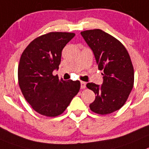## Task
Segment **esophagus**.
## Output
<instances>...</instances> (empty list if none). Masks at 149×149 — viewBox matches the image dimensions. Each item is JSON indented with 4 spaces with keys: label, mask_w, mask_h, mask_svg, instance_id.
<instances>
[{
    "label": "esophagus",
    "mask_w": 149,
    "mask_h": 149,
    "mask_svg": "<svg viewBox=\"0 0 149 149\" xmlns=\"http://www.w3.org/2000/svg\"><path fill=\"white\" fill-rule=\"evenodd\" d=\"M86 88V83L84 81H81V89H84V88Z\"/></svg>",
    "instance_id": "1"
}]
</instances>
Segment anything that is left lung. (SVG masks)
<instances>
[{
    "instance_id": "obj_1",
    "label": "left lung",
    "mask_w": 149,
    "mask_h": 149,
    "mask_svg": "<svg viewBox=\"0 0 149 149\" xmlns=\"http://www.w3.org/2000/svg\"><path fill=\"white\" fill-rule=\"evenodd\" d=\"M94 54L98 68L104 71L101 86L89 82L87 88L96 98L90 108L98 114L113 113L124 105L134 86V72L126 48L119 40L102 29L81 33Z\"/></svg>"
}]
</instances>
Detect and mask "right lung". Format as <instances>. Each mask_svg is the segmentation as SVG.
Masks as SVG:
<instances>
[{"instance_id":"right-lung-1","label":"right lung","mask_w":149,"mask_h":149,"mask_svg":"<svg viewBox=\"0 0 149 149\" xmlns=\"http://www.w3.org/2000/svg\"><path fill=\"white\" fill-rule=\"evenodd\" d=\"M74 36L73 33H47L29 43L21 55L19 87L25 100L40 114H61L79 91V81H64L53 75L58 69L63 48Z\"/></svg>"}]
</instances>
